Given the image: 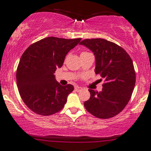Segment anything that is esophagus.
<instances>
[{"instance_id": "obj_1", "label": "esophagus", "mask_w": 151, "mask_h": 151, "mask_svg": "<svg viewBox=\"0 0 151 151\" xmlns=\"http://www.w3.org/2000/svg\"><path fill=\"white\" fill-rule=\"evenodd\" d=\"M74 90H75L76 91H77V92H79V91H81L82 88L79 87V86H75V87H74Z\"/></svg>"}]
</instances>
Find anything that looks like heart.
Listing matches in <instances>:
<instances>
[{"label": "heart", "instance_id": "heart-1", "mask_svg": "<svg viewBox=\"0 0 151 151\" xmlns=\"http://www.w3.org/2000/svg\"><path fill=\"white\" fill-rule=\"evenodd\" d=\"M87 53V52H82L81 53Z\"/></svg>", "mask_w": 151, "mask_h": 151}]
</instances>
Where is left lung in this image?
<instances>
[{"mask_svg":"<svg viewBox=\"0 0 151 151\" xmlns=\"http://www.w3.org/2000/svg\"><path fill=\"white\" fill-rule=\"evenodd\" d=\"M79 44L94 53L95 74L104 79L101 92L88 90L91 98L84 102L86 109L98 118L114 117L126 106L134 90L136 74L132 58L121 47L102 38Z\"/></svg>","mask_w":151,"mask_h":151,"instance_id":"1","label":"left lung"}]
</instances>
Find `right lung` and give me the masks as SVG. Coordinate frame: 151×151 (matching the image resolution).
<instances>
[{
	"instance_id": "1",
	"label": "right lung",
	"mask_w": 151,
	"mask_h": 151,
	"mask_svg": "<svg viewBox=\"0 0 151 151\" xmlns=\"http://www.w3.org/2000/svg\"><path fill=\"white\" fill-rule=\"evenodd\" d=\"M81 40L45 37L32 44L22 54L17 70V84L22 100L34 113L50 116L64 107L74 86L60 85L53 73Z\"/></svg>"
}]
</instances>
